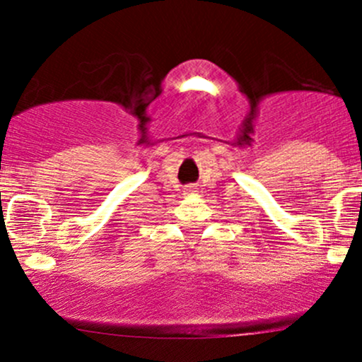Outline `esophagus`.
I'll use <instances>...</instances> for the list:
<instances>
[{
	"instance_id": "1",
	"label": "esophagus",
	"mask_w": 362,
	"mask_h": 362,
	"mask_svg": "<svg viewBox=\"0 0 362 362\" xmlns=\"http://www.w3.org/2000/svg\"><path fill=\"white\" fill-rule=\"evenodd\" d=\"M185 192H195V187H194V185H189V187H187V189H185Z\"/></svg>"
}]
</instances>
